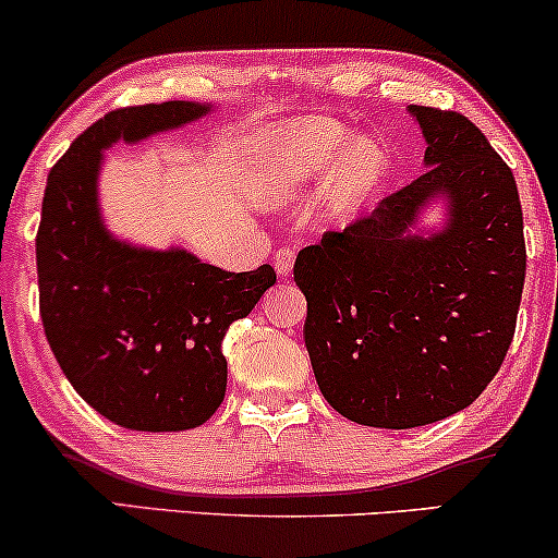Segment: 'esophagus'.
<instances>
[{"instance_id": "34e87169", "label": "esophagus", "mask_w": 558, "mask_h": 558, "mask_svg": "<svg viewBox=\"0 0 558 558\" xmlns=\"http://www.w3.org/2000/svg\"><path fill=\"white\" fill-rule=\"evenodd\" d=\"M293 259H296V252H293V248H278L272 257V265L275 270H278V275H291Z\"/></svg>"}]
</instances>
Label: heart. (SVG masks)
I'll use <instances>...</instances> for the list:
<instances>
[{
	"label": "heart",
	"mask_w": 558,
	"mask_h": 558,
	"mask_svg": "<svg viewBox=\"0 0 558 558\" xmlns=\"http://www.w3.org/2000/svg\"><path fill=\"white\" fill-rule=\"evenodd\" d=\"M248 151L265 165L272 181L291 191H310L330 181L328 213L338 222L354 220L367 209L388 175L386 146L375 138L351 141L349 128L330 118L262 128Z\"/></svg>",
	"instance_id": "1"
}]
</instances>
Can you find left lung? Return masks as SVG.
Listing matches in <instances>:
<instances>
[{"mask_svg":"<svg viewBox=\"0 0 558 558\" xmlns=\"http://www.w3.org/2000/svg\"><path fill=\"white\" fill-rule=\"evenodd\" d=\"M409 112L427 170L293 265L319 390L345 420L388 430L446 420L483 393L514 338L527 267L509 165L464 114ZM435 197L445 228L420 234Z\"/></svg>","mask_w":558,"mask_h":558,"instance_id":"left-lung-1","label":"left lung"}]
</instances>
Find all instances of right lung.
<instances>
[{"label": "right lung", "instance_id": "1", "mask_svg": "<svg viewBox=\"0 0 558 558\" xmlns=\"http://www.w3.org/2000/svg\"><path fill=\"white\" fill-rule=\"evenodd\" d=\"M209 110L198 101L112 110L47 178L36 233L44 332L81 399L128 430H191L213 417L228 386L222 338L275 286L270 265L228 272L185 248L131 246L101 222L96 183L105 149Z\"/></svg>", "mask_w": 558, "mask_h": 558}]
</instances>
